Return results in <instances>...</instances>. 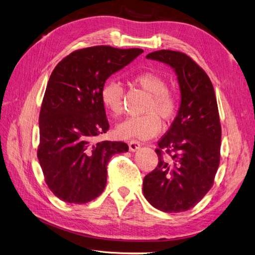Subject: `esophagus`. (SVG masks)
<instances>
[{
	"label": "esophagus",
	"instance_id": "esophagus-1",
	"mask_svg": "<svg viewBox=\"0 0 255 255\" xmlns=\"http://www.w3.org/2000/svg\"><path fill=\"white\" fill-rule=\"evenodd\" d=\"M128 145H129V149H130V151H131V152H136V151H138V149L140 148V146H141L140 142L136 141V140L130 141Z\"/></svg>",
	"mask_w": 255,
	"mask_h": 255
}]
</instances>
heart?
Returning a JSON list of instances; mask_svg holds the SVG:
<instances>
[{
  "mask_svg": "<svg viewBox=\"0 0 255 255\" xmlns=\"http://www.w3.org/2000/svg\"><path fill=\"white\" fill-rule=\"evenodd\" d=\"M133 82L149 95L142 116H132L122 122L115 128V134L123 140H148L161 130V121L170 120L177 113L178 99L171 91L167 90L166 81L154 72H142L135 75ZM124 89L121 83L108 82L101 89V101L113 115L123 112ZM159 115L157 116V114Z\"/></svg>",
  "mask_w": 255,
  "mask_h": 255,
  "instance_id": "heart-1",
  "label": "heart"
}]
</instances>
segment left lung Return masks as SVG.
I'll use <instances>...</instances> for the list:
<instances>
[{
    "label": "left lung",
    "instance_id": "1",
    "mask_svg": "<svg viewBox=\"0 0 255 255\" xmlns=\"http://www.w3.org/2000/svg\"><path fill=\"white\" fill-rule=\"evenodd\" d=\"M146 58L173 69L181 100L170 129L158 142V166L143 180V195L160 211H186L210 190L220 164L222 133L214 89L206 72L183 53L162 49ZM162 148L169 156H162Z\"/></svg>",
    "mask_w": 255,
    "mask_h": 255
}]
</instances>
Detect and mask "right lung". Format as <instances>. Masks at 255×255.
I'll list each match as a JSON object with an SVG mask.
<instances>
[{
    "instance_id": "1",
    "label": "right lung",
    "mask_w": 255,
    "mask_h": 255,
    "mask_svg": "<svg viewBox=\"0 0 255 255\" xmlns=\"http://www.w3.org/2000/svg\"><path fill=\"white\" fill-rule=\"evenodd\" d=\"M143 50L95 46L76 50L56 65L41 108L37 158L49 190L69 204H86L106 187L113 155L124 142H97L109 129L101 89L108 78Z\"/></svg>"
}]
</instances>
